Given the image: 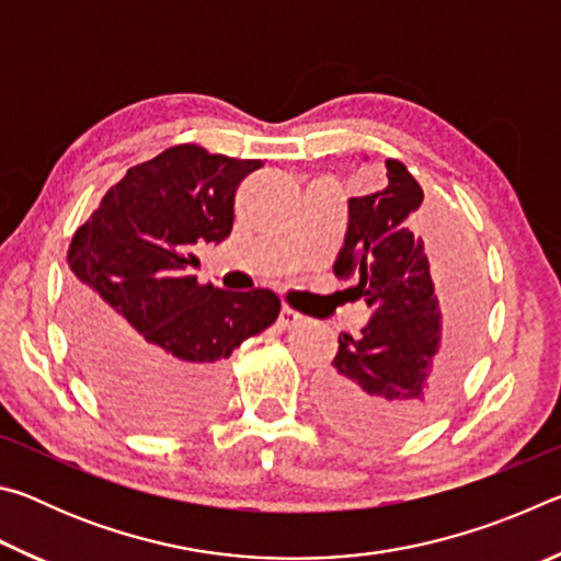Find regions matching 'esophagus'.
<instances>
[{
	"label": "esophagus",
	"mask_w": 561,
	"mask_h": 561,
	"mask_svg": "<svg viewBox=\"0 0 561 561\" xmlns=\"http://www.w3.org/2000/svg\"><path fill=\"white\" fill-rule=\"evenodd\" d=\"M304 324V317L299 311H294L291 307H284L282 314H279V327L282 329H294V327H301Z\"/></svg>",
	"instance_id": "34e87169"
}]
</instances>
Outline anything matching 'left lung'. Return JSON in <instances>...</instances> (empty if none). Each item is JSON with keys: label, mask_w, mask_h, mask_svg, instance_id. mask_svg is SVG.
I'll return each instance as SVG.
<instances>
[{"label": "left lung", "mask_w": 561, "mask_h": 561, "mask_svg": "<svg viewBox=\"0 0 561 561\" xmlns=\"http://www.w3.org/2000/svg\"><path fill=\"white\" fill-rule=\"evenodd\" d=\"M388 185L351 197L339 279L374 311L358 336L341 334L331 368L319 381L329 421L356 435L391 438L428 421L450 396L468 360L480 289L465 272L453 289L435 291L428 252L415 234L423 187L401 160H386ZM444 307L440 308L439 304Z\"/></svg>", "instance_id": "8db88e82"}]
</instances>
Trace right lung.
<instances>
[{"mask_svg": "<svg viewBox=\"0 0 561 561\" xmlns=\"http://www.w3.org/2000/svg\"><path fill=\"white\" fill-rule=\"evenodd\" d=\"M262 160L183 144L128 168L73 232L69 331L83 374L123 421L183 431L222 398L225 366L279 317L270 289L201 284L197 242L232 232L234 193Z\"/></svg>", "mask_w": 561, "mask_h": 561, "instance_id": "right-lung-1", "label": "right lung"}]
</instances>
